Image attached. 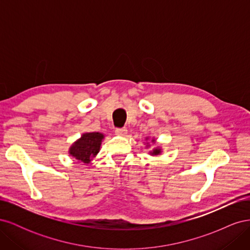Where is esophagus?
Segmentation results:
<instances>
[{
	"instance_id": "obj_1",
	"label": "esophagus",
	"mask_w": 250,
	"mask_h": 250,
	"mask_svg": "<svg viewBox=\"0 0 250 250\" xmlns=\"http://www.w3.org/2000/svg\"><path fill=\"white\" fill-rule=\"evenodd\" d=\"M115 132H116L117 135H121V137H124V135L127 134V129H126V128H117Z\"/></svg>"
}]
</instances>
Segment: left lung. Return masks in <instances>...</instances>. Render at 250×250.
Returning <instances> with one entry per match:
<instances>
[{
	"label": "left lung",
	"mask_w": 250,
	"mask_h": 250,
	"mask_svg": "<svg viewBox=\"0 0 250 250\" xmlns=\"http://www.w3.org/2000/svg\"><path fill=\"white\" fill-rule=\"evenodd\" d=\"M149 138H146V141H148ZM151 142H152L153 144L155 143V139L153 138L152 140H151ZM150 147V144L149 143H146V148H149ZM162 153V148L161 147H155L153 148L152 151H149V154L152 155V156H156V155H161Z\"/></svg>",
	"instance_id": "obj_1"
}]
</instances>
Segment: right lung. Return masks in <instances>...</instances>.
Here are the masks:
<instances>
[{"mask_svg": "<svg viewBox=\"0 0 250 250\" xmlns=\"http://www.w3.org/2000/svg\"><path fill=\"white\" fill-rule=\"evenodd\" d=\"M103 139L104 134L101 132L83 133L80 139L72 144L69 154L79 163L88 164L99 153Z\"/></svg>", "mask_w": 250, "mask_h": 250, "instance_id": "add662e5", "label": "right lung"}]
</instances>
